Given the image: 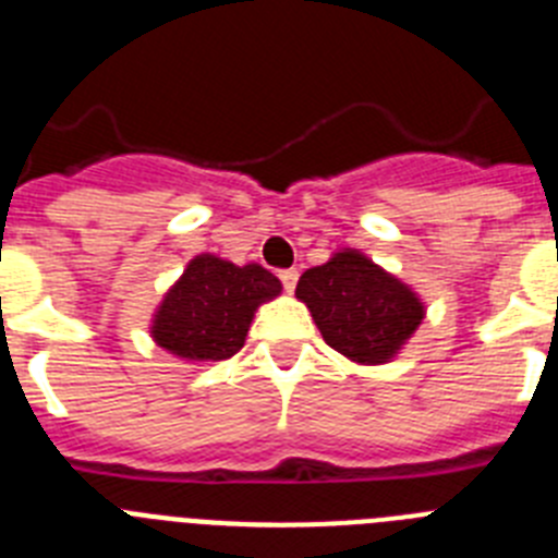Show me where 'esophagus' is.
<instances>
[{"instance_id":"esophagus-1","label":"esophagus","mask_w":558,"mask_h":558,"mask_svg":"<svg viewBox=\"0 0 558 558\" xmlns=\"http://www.w3.org/2000/svg\"><path fill=\"white\" fill-rule=\"evenodd\" d=\"M279 279H282L284 290H288V293H293V290H295V282H299V270H295V268L279 270Z\"/></svg>"}]
</instances>
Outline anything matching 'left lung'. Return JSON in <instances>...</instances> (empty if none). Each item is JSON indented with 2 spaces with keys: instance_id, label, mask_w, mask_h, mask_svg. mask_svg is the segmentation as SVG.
<instances>
[{
  "instance_id": "1",
  "label": "left lung",
  "mask_w": 558,
  "mask_h": 558,
  "mask_svg": "<svg viewBox=\"0 0 558 558\" xmlns=\"http://www.w3.org/2000/svg\"><path fill=\"white\" fill-rule=\"evenodd\" d=\"M295 299L307 304L329 347L363 366L397 357L425 318V304L405 282L352 248L304 270Z\"/></svg>"
}]
</instances>
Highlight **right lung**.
I'll return each instance as SVG.
<instances>
[{
  "label": "right lung",
  "instance_id": "obj_1",
  "mask_svg": "<svg viewBox=\"0 0 558 558\" xmlns=\"http://www.w3.org/2000/svg\"><path fill=\"white\" fill-rule=\"evenodd\" d=\"M282 293V282L263 265H234L201 254L167 290L153 315L150 335L175 357L209 363L243 349L256 307Z\"/></svg>",
  "mask_w": 558,
  "mask_h": 558
}]
</instances>
